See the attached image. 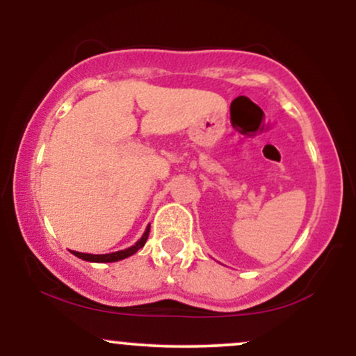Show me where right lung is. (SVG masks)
Listing matches in <instances>:
<instances>
[{"instance_id": "1", "label": "right lung", "mask_w": 356, "mask_h": 356, "mask_svg": "<svg viewBox=\"0 0 356 356\" xmlns=\"http://www.w3.org/2000/svg\"><path fill=\"white\" fill-rule=\"evenodd\" d=\"M149 232H150V226H147L144 236H142V238L138 239L134 246L122 249V251H117V252H110V254H87V252H79V251H73V254L83 261H92V263H115V261L125 259V257L136 254L138 249L144 248L145 241H147V238H149Z\"/></svg>"}]
</instances>
